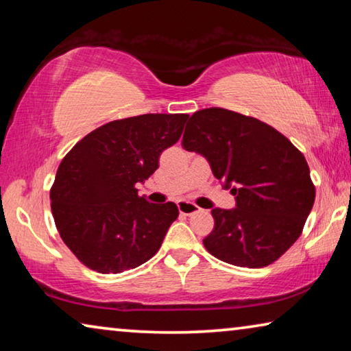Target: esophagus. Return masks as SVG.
<instances>
[{"label":"esophagus","instance_id":"obj_1","mask_svg":"<svg viewBox=\"0 0 351 351\" xmlns=\"http://www.w3.org/2000/svg\"><path fill=\"white\" fill-rule=\"evenodd\" d=\"M178 209H180V213H182V215H193V213L201 210L197 204L189 203V201H180L178 203Z\"/></svg>","mask_w":351,"mask_h":351}]
</instances>
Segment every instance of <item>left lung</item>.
Returning a JSON list of instances; mask_svg holds the SVG:
<instances>
[{"label": "left lung", "mask_w": 351, "mask_h": 351, "mask_svg": "<svg viewBox=\"0 0 351 351\" xmlns=\"http://www.w3.org/2000/svg\"><path fill=\"white\" fill-rule=\"evenodd\" d=\"M182 147L203 154L235 195V209H212L215 226L203 243L213 257L263 268L294 245L316 189L305 156L289 139L255 117L206 108L189 119Z\"/></svg>", "instance_id": "left-lung-1"}]
</instances>
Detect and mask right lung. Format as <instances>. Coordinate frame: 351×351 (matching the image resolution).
I'll list each match as a JSON object with an SVG mask.
<instances>
[{
  "label": "right lung",
  "mask_w": 351,
  "mask_h": 351,
  "mask_svg": "<svg viewBox=\"0 0 351 351\" xmlns=\"http://www.w3.org/2000/svg\"><path fill=\"white\" fill-rule=\"evenodd\" d=\"M189 114H142L105 123L77 142L58 165L51 210L58 234L83 265L100 274L138 268L159 251L180 215L153 204L136 186L181 138Z\"/></svg>",
  "instance_id": "right-lung-1"
}]
</instances>
